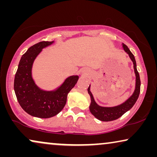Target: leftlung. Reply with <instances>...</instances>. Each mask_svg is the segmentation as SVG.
I'll return each instance as SVG.
<instances>
[{
    "instance_id": "left-lung-1",
    "label": "left lung",
    "mask_w": 157,
    "mask_h": 157,
    "mask_svg": "<svg viewBox=\"0 0 157 157\" xmlns=\"http://www.w3.org/2000/svg\"><path fill=\"white\" fill-rule=\"evenodd\" d=\"M122 46H123L124 50L128 53L131 60L133 61V64H134V72L135 74H136V88H135L134 92L132 94V96L122 104L113 107H102L98 106L95 102L94 96L92 95L91 91H90L89 86V87L88 88V93H89L90 97H91V104H90L89 106L90 111L96 119L102 121H113V120H116L121 117L124 113H125L126 111L130 110L132 108L137 99H138L139 94H140L141 81L139 72L136 69V61H135L134 56L131 52L127 46H126L124 44H122Z\"/></svg>"
}]
</instances>
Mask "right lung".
<instances>
[{"label":"right lung","instance_id":"1","mask_svg":"<svg viewBox=\"0 0 157 157\" xmlns=\"http://www.w3.org/2000/svg\"><path fill=\"white\" fill-rule=\"evenodd\" d=\"M53 41H41L28 49L19 62L14 79V91L19 104L29 114L47 119L57 115L65 106L67 95L78 80V76L68 77L53 91L40 89L32 78L34 60L42 49Z\"/></svg>","mask_w":157,"mask_h":157}]
</instances>
